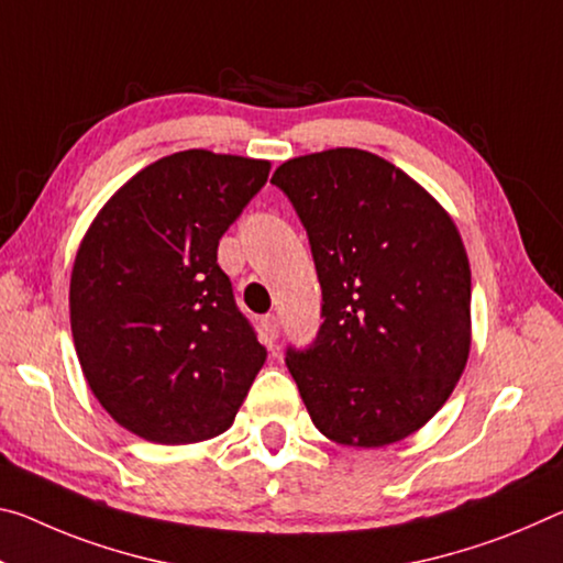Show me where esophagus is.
Masks as SVG:
<instances>
[{
  "mask_svg": "<svg viewBox=\"0 0 563 563\" xmlns=\"http://www.w3.org/2000/svg\"><path fill=\"white\" fill-rule=\"evenodd\" d=\"M263 335H265V343L273 347V343H275V338H278V333H280V323H278V318L275 316H265L263 320Z\"/></svg>",
  "mask_w": 563,
  "mask_h": 563,
  "instance_id": "obj_1",
  "label": "esophagus"
}]
</instances>
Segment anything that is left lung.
<instances>
[{
    "instance_id": "1",
    "label": "left lung",
    "mask_w": 563,
    "mask_h": 563,
    "mask_svg": "<svg viewBox=\"0 0 563 563\" xmlns=\"http://www.w3.org/2000/svg\"><path fill=\"white\" fill-rule=\"evenodd\" d=\"M308 230L323 325L288 371L325 439L383 449L439 413L471 353V265L449 210L388 159L335 147L273 180Z\"/></svg>"
}]
</instances>
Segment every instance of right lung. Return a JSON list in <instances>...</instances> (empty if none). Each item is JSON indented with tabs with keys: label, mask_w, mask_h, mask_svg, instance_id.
I'll return each instance as SVG.
<instances>
[{
	"label": "right lung",
	"mask_w": 563,
	"mask_h": 563,
	"mask_svg": "<svg viewBox=\"0 0 563 563\" xmlns=\"http://www.w3.org/2000/svg\"><path fill=\"white\" fill-rule=\"evenodd\" d=\"M267 173V159L183 150L142 167L89 222L69 278L75 351L100 406L140 439H216L263 368L218 243Z\"/></svg>",
	"instance_id": "right-lung-1"
}]
</instances>
